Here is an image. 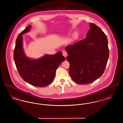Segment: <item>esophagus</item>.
Here are the masks:
<instances>
[{
	"label": "esophagus",
	"instance_id": "34e87169",
	"mask_svg": "<svg viewBox=\"0 0 123 123\" xmlns=\"http://www.w3.org/2000/svg\"><path fill=\"white\" fill-rule=\"evenodd\" d=\"M62 54H63V55L64 56V57H67V53L66 52V51H63L62 52Z\"/></svg>",
	"mask_w": 123,
	"mask_h": 123
}]
</instances>
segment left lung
<instances>
[{"label": "left lung", "instance_id": "left-lung-1", "mask_svg": "<svg viewBox=\"0 0 123 123\" xmlns=\"http://www.w3.org/2000/svg\"><path fill=\"white\" fill-rule=\"evenodd\" d=\"M87 37L66 47L69 73L79 84L93 82L104 73L109 58L107 37L95 24L90 23Z\"/></svg>", "mask_w": 123, "mask_h": 123}]
</instances>
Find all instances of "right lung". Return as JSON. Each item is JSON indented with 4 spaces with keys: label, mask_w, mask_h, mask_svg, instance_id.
Masks as SVG:
<instances>
[{
    "label": "right lung",
    "mask_w": 123,
    "mask_h": 123,
    "mask_svg": "<svg viewBox=\"0 0 123 123\" xmlns=\"http://www.w3.org/2000/svg\"><path fill=\"white\" fill-rule=\"evenodd\" d=\"M27 26L18 35L14 50V60L18 72L25 82L36 87H45L51 83L59 65L65 60L61 52L47 55L39 59L27 58L23 49V36L30 30Z\"/></svg>",
    "instance_id": "right-lung-1"
}]
</instances>
